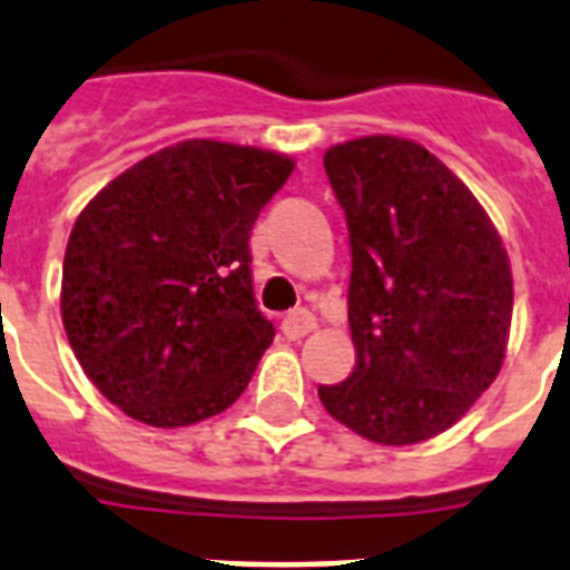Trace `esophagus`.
Masks as SVG:
<instances>
[{
	"instance_id": "34e87169",
	"label": "esophagus",
	"mask_w": 570,
	"mask_h": 570,
	"mask_svg": "<svg viewBox=\"0 0 570 570\" xmlns=\"http://www.w3.org/2000/svg\"><path fill=\"white\" fill-rule=\"evenodd\" d=\"M281 331H284L286 340H301V336H307V333L316 331V316H313L309 309H293V313H286L284 322H281Z\"/></svg>"
}]
</instances>
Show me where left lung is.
Here are the masks:
<instances>
[{
	"label": "left lung",
	"mask_w": 570,
	"mask_h": 570,
	"mask_svg": "<svg viewBox=\"0 0 570 570\" xmlns=\"http://www.w3.org/2000/svg\"><path fill=\"white\" fill-rule=\"evenodd\" d=\"M325 173L348 222L357 365L318 397L368 442L415 445L456 424L501 372L510 257L474 193L419 142H340Z\"/></svg>",
	"instance_id": "left-lung-1"
}]
</instances>
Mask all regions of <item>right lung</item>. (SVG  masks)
I'll return each instance as SVG.
<instances>
[{
  "mask_svg": "<svg viewBox=\"0 0 570 570\" xmlns=\"http://www.w3.org/2000/svg\"><path fill=\"white\" fill-rule=\"evenodd\" d=\"M295 160L184 140L78 213L60 281L67 340L96 390L151 428H189L245 392L275 327L254 304L248 237Z\"/></svg>",
  "mask_w": 570,
  "mask_h": 570,
  "instance_id": "add662e5",
  "label": "right lung"
}]
</instances>
